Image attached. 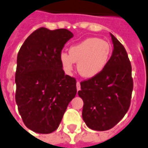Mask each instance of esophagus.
<instances>
[{
  "label": "esophagus",
  "instance_id": "34e87169",
  "mask_svg": "<svg viewBox=\"0 0 148 148\" xmlns=\"http://www.w3.org/2000/svg\"><path fill=\"white\" fill-rule=\"evenodd\" d=\"M76 85H77V90L79 91L80 89H81V85H80L79 82H77V84H76Z\"/></svg>",
  "mask_w": 148,
  "mask_h": 148
}]
</instances>
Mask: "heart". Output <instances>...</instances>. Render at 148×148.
I'll list each match as a JSON object with an SVG mask.
<instances>
[{
    "instance_id": "b5f03b06",
    "label": "heart",
    "mask_w": 148,
    "mask_h": 148,
    "mask_svg": "<svg viewBox=\"0 0 148 148\" xmlns=\"http://www.w3.org/2000/svg\"><path fill=\"white\" fill-rule=\"evenodd\" d=\"M111 53V45L107 40L89 38L71 46L69 54L61 52L60 60L66 73L74 70L77 63L79 74L86 78H92L100 74L108 64Z\"/></svg>"
}]
</instances>
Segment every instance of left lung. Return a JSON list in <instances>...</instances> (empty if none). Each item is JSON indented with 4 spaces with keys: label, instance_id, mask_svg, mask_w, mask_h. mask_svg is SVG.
I'll return each instance as SVG.
<instances>
[{
    "label": "left lung",
    "instance_id": "obj_1",
    "mask_svg": "<svg viewBox=\"0 0 148 148\" xmlns=\"http://www.w3.org/2000/svg\"><path fill=\"white\" fill-rule=\"evenodd\" d=\"M113 52L100 74L81 82L82 119L91 130L105 131L123 119L130 106L132 66L124 46L110 34Z\"/></svg>",
    "mask_w": 148,
    "mask_h": 148
}]
</instances>
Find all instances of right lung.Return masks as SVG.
<instances>
[{
  "mask_svg": "<svg viewBox=\"0 0 148 148\" xmlns=\"http://www.w3.org/2000/svg\"><path fill=\"white\" fill-rule=\"evenodd\" d=\"M73 37L66 29L41 27L18 51L16 102L24 124L34 132H54L76 96V80L65 74L60 60L64 45Z\"/></svg>",
  "mask_w": 148,
  "mask_h": 148,
  "instance_id": "1",
  "label": "right lung"
}]
</instances>
